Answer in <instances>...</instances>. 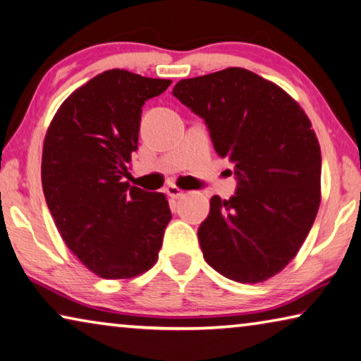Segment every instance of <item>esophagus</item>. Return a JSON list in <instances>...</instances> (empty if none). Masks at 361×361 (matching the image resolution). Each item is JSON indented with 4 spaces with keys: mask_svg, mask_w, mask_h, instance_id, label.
Returning a JSON list of instances; mask_svg holds the SVG:
<instances>
[{
    "mask_svg": "<svg viewBox=\"0 0 361 361\" xmlns=\"http://www.w3.org/2000/svg\"><path fill=\"white\" fill-rule=\"evenodd\" d=\"M165 192H167V196H170L171 199H180L186 194L185 191L180 190V188L175 185H169L167 188H165Z\"/></svg>",
    "mask_w": 361,
    "mask_h": 361,
    "instance_id": "esophagus-1",
    "label": "esophagus"
}]
</instances>
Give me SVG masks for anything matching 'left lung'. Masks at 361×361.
Wrapping results in <instances>:
<instances>
[{
    "instance_id": "1",
    "label": "left lung",
    "mask_w": 361,
    "mask_h": 361,
    "mask_svg": "<svg viewBox=\"0 0 361 361\" xmlns=\"http://www.w3.org/2000/svg\"><path fill=\"white\" fill-rule=\"evenodd\" d=\"M173 96L207 123L238 191L210 199L197 230L205 262L238 283H262L299 252L322 201V151L294 98L257 73L228 67L180 80Z\"/></svg>"
}]
</instances>
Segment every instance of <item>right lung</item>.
Returning a JSON list of instances; mask_svg holds the SVG:
<instances>
[{
  "label": "right lung",
  "mask_w": 361,
  "mask_h": 361,
  "mask_svg": "<svg viewBox=\"0 0 361 361\" xmlns=\"http://www.w3.org/2000/svg\"><path fill=\"white\" fill-rule=\"evenodd\" d=\"M171 80L112 68L73 91L43 142L42 185L61 238L104 279L154 267L171 219L164 192L123 181L138 149L141 107Z\"/></svg>",
  "instance_id": "right-lung-1"
}]
</instances>
